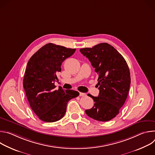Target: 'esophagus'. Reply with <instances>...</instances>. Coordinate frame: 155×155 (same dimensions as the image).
Returning <instances> with one entry per match:
<instances>
[{"instance_id": "esophagus-1", "label": "esophagus", "mask_w": 155, "mask_h": 155, "mask_svg": "<svg viewBox=\"0 0 155 155\" xmlns=\"http://www.w3.org/2000/svg\"><path fill=\"white\" fill-rule=\"evenodd\" d=\"M86 94L83 93H80V96H85Z\"/></svg>"}]
</instances>
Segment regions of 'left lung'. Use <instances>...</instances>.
Wrapping results in <instances>:
<instances>
[{"label":"left lung","mask_w":155,"mask_h":155,"mask_svg":"<svg viewBox=\"0 0 155 155\" xmlns=\"http://www.w3.org/2000/svg\"><path fill=\"white\" fill-rule=\"evenodd\" d=\"M80 51L88 58L98 75L99 96L87 94L93 98L94 105L91 109L86 110L85 113L95 120H111L119 114L127 97L130 84L127 64L122 55L107 43Z\"/></svg>","instance_id":"1"}]
</instances>
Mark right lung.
I'll return each instance as SVG.
<instances>
[{"mask_svg": "<svg viewBox=\"0 0 155 155\" xmlns=\"http://www.w3.org/2000/svg\"><path fill=\"white\" fill-rule=\"evenodd\" d=\"M75 50L50 43L34 53L28 62L23 86L32 110L43 121L61 120L68 102L79 96L78 91L64 90L61 87L56 90L54 85L62 62Z\"/></svg>", "mask_w": 155, "mask_h": 155, "instance_id": "add662e5", "label": "right lung"}]
</instances>
